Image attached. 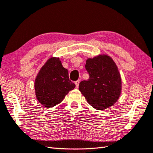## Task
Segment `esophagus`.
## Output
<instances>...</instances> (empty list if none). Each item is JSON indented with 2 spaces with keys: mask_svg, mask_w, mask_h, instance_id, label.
<instances>
[{
  "mask_svg": "<svg viewBox=\"0 0 153 153\" xmlns=\"http://www.w3.org/2000/svg\"><path fill=\"white\" fill-rule=\"evenodd\" d=\"M79 80H77L76 82H75V84H76V87L78 88L79 87Z\"/></svg>",
  "mask_w": 153,
  "mask_h": 153,
  "instance_id": "esophagus-1",
  "label": "esophagus"
}]
</instances>
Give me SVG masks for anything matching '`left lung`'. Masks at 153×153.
I'll list each match as a JSON object with an SVG mask.
<instances>
[{"label":"left lung","instance_id":"obj_1","mask_svg":"<svg viewBox=\"0 0 153 153\" xmlns=\"http://www.w3.org/2000/svg\"><path fill=\"white\" fill-rule=\"evenodd\" d=\"M85 67L90 77L79 83V90L88 104L97 110L115 105L122 89L120 71L113 59L104 54L88 58Z\"/></svg>","mask_w":153,"mask_h":153}]
</instances>
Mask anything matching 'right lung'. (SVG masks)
Returning <instances> with one entry per match:
<instances>
[{
	"instance_id": "obj_1",
	"label": "right lung",
	"mask_w": 153,
	"mask_h": 153,
	"mask_svg": "<svg viewBox=\"0 0 153 153\" xmlns=\"http://www.w3.org/2000/svg\"><path fill=\"white\" fill-rule=\"evenodd\" d=\"M76 85L69 80L67 69L59 57L49 58L41 67L34 82L37 100L46 108H51L63 100Z\"/></svg>"
}]
</instances>
